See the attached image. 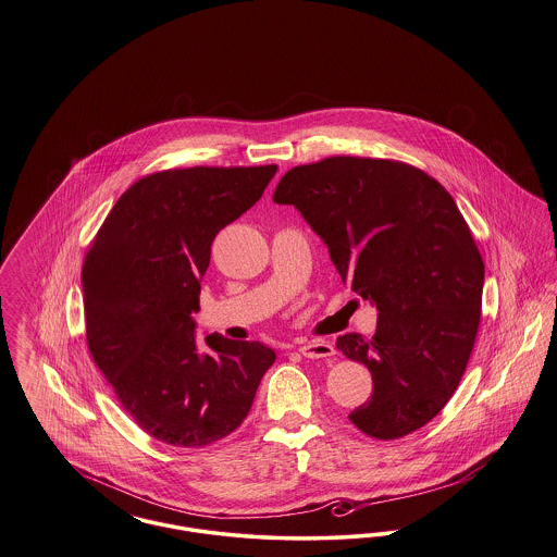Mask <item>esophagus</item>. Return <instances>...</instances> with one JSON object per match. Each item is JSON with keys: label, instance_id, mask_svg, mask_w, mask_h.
I'll list each match as a JSON object with an SVG mask.
<instances>
[{"label": "esophagus", "instance_id": "esophagus-1", "mask_svg": "<svg viewBox=\"0 0 557 557\" xmlns=\"http://www.w3.org/2000/svg\"><path fill=\"white\" fill-rule=\"evenodd\" d=\"M300 355L307 359H327L334 355V346L325 341H311V343H302L298 346Z\"/></svg>", "mask_w": 557, "mask_h": 557}]
</instances>
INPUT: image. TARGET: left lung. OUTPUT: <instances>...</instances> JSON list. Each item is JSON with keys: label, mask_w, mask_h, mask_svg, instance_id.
<instances>
[{"label": "left lung", "mask_w": 557, "mask_h": 557, "mask_svg": "<svg viewBox=\"0 0 557 557\" xmlns=\"http://www.w3.org/2000/svg\"><path fill=\"white\" fill-rule=\"evenodd\" d=\"M273 202L302 214L346 286L377 309L373 338L336 341L373 380L370 400L348 420L382 441L428 424L466 371L484 284L449 191L405 162L332 157L290 169Z\"/></svg>", "instance_id": "8db88e82"}]
</instances>
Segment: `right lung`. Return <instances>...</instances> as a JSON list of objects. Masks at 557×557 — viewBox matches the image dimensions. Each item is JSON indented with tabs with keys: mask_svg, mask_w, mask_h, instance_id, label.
I'll return each instance as SVG.
<instances>
[{
	"mask_svg": "<svg viewBox=\"0 0 557 557\" xmlns=\"http://www.w3.org/2000/svg\"><path fill=\"white\" fill-rule=\"evenodd\" d=\"M277 166H191L135 182L108 212L83 271L87 345L119 403L160 443L200 449L238 428L275 350L221 334L196 345L194 313L214 236Z\"/></svg>",
	"mask_w": 557,
	"mask_h": 557,
	"instance_id": "1",
	"label": "right lung"
}]
</instances>
